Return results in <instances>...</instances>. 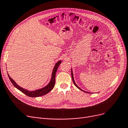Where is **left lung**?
<instances>
[{
    "instance_id": "8db88e82",
    "label": "left lung",
    "mask_w": 128,
    "mask_h": 128,
    "mask_svg": "<svg viewBox=\"0 0 128 128\" xmlns=\"http://www.w3.org/2000/svg\"><path fill=\"white\" fill-rule=\"evenodd\" d=\"M71 75H72V80H73V83L74 84V85L76 86V87H77L78 88V89H80V90H81L82 91V92H86V93H90V92H85V91H84V90H81V89L77 85H76V84L75 83V81H74V77H73V72H72V70H71Z\"/></svg>"
}]
</instances>
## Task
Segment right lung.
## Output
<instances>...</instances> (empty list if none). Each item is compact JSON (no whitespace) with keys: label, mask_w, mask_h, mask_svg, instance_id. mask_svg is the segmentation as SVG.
Segmentation results:
<instances>
[{"label":"right lung","mask_w":128,"mask_h":128,"mask_svg":"<svg viewBox=\"0 0 128 128\" xmlns=\"http://www.w3.org/2000/svg\"><path fill=\"white\" fill-rule=\"evenodd\" d=\"M61 62H62V61L60 60L58 62H57L56 63V64L55 65L54 68L53 72H52L51 80L50 82L48 83V84L47 86H45L41 89H39V90H34V91L31 92V91L26 90L23 88H21L18 85L16 84V82L12 78L10 77V76L8 74V77L10 79V80L11 81V82H12L13 85L16 88H17L18 90H19L20 91H21V92H22L23 93L26 94V95L28 96L29 97H39V96H41L46 95V94H48V92L51 91L52 90V89L54 88V85H55V74H56V72L58 68V66L60 65Z\"/></svg>","instance_id":"right-lung-1"}]
</instances>
